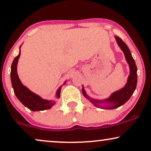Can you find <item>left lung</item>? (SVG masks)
<instances>
[{
    "label": "left lung",
    "instance_id": "left-lung-1",
    "mask_svg": "<svg viewBox=\"0 0 151 151\" xmlns=\"http://www.w3.org/2000/svg\"><path fill=\"white\" fill-rule=\"evenodd\" d=\"M115 38L116 39L117 45H119L122 51H123L126 60H127L129 65L130 74L129 77H128L127 84L121 89L113 93L109 98L102 100H96V99H93L90 98L89 96H88L83 87V85H82V94L86 99H88L94 106L98 107V108L109 109V110L118 108L122 105L124 104L129 100L134 91H135L137 81V66H136L135 60L132 57L129 48L119 37L115 36ZM101 104H104L105 106H102V105H101Z\"/></svg>",
    "mask_w": 151,
    "mask_h": 151
}]
</instances>
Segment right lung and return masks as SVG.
Returning <instances> with one entry per match:
<instances>
[{
  "label": "right lung",
  "instance_id": "obj_1",
  "mask_svg": "<svg viewBox=\"0 0 151 151\" xmlns=\"http://www.w3.org/2000/svg\"><path fill=\"white\" fill-rule=\"evenodd\" d=\"M20 47H21V45L20 46V52L17 56L14 58L11 67V76L10 77H11L12 84V87L14 88V93L20 102L31 111H44L51 109L53 105H55V100H45L40 96L33 93L32 91H30L27 87L22 84L18 78L17 73V65L20 55ZM66 82L67 81L64 82L63 84H65ZM61 87L62 86H60L55 93V97L57 99L60 97Z\"/></svg>",
  "mask_w": 151,
  "mask_h": 151
}]
</instances>
